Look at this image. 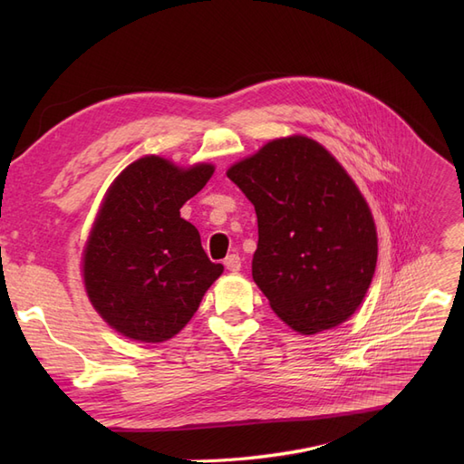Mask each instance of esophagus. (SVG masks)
<instances>
[{
	"label": "esophagus",
	"mask_w": 464,
	"mask_h": 464,
	"mask_svg": "<svg viewBox=\"0 0 464 464\" xmlns=\"http://www.w3.org/2000/svg\"><path fill=\"white\" fill-rule=\"evenodd\" d=\"M224 266H227V269L232 271V273L240 271L242 269V257L237 254H230L227 259H224Z\"/></svg>",
	"instance_id": "34e87169"
}]
</instances>
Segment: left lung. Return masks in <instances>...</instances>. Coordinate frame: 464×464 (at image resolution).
I'll return each instance as SVG.
<instances>
[{
	"label": "left lung",
	"instance_id": "1",
	"mask_svg": "<svg viewBox=\"0 0 464 464\" xmlns=\"http://www.w3.org/2000/svg\"><path fill=\"white\" fill-rule=\"evenodd\" d=\"M227 176L256 207L251 275L273 312L302 334L341 325L377 263L373 217L353 178L304 135L269 141Z\"/></svg>",
	"mask_w": 464,
	"mask_h": 464
}]
</instances>
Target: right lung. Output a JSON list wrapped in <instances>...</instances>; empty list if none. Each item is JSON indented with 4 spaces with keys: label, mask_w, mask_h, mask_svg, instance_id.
<instances>
[{
    "label": "right lung",
    "mask_w": 464,
    "mask_h": 464,
    "mask_svg": "<svg viewBox=\"0 0 464 464\" xmlns=\"http://www.w3.org/2000/svg\"><path fill=\"white\" fill-rule=\"evenodd\" d=\"M213 172V164L186 170L150 154L110 186L82 254V278L94 310L123 336L172 339L222 275L198 228L179 217Z\"/></svg>",
    "instance_id": "1"
}]
</instances>
